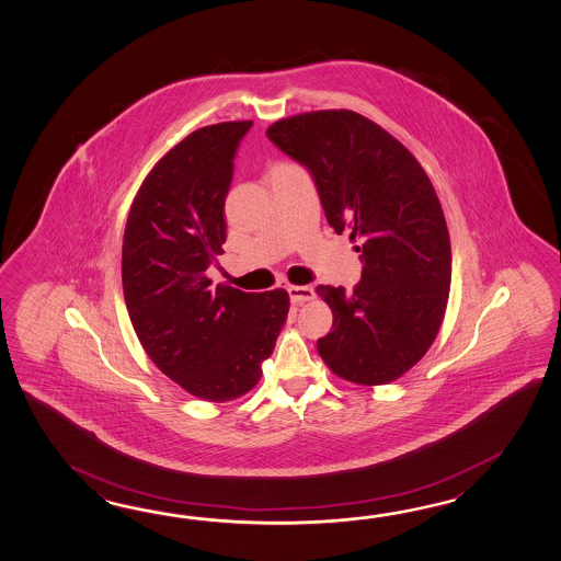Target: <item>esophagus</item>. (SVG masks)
<instances>
[{"instance_id":"esophagus-1","label":"esophagus","mask_w":561,"mask_h":561,"mask_svg":"<svg viewBox=\"0 0 561 561\" xmlns=\"http://www.w3.org/2000/svg\"><path fill=\"white\" fill-rule=\"evenodd\" d=\"M287 291H289V298L294 304H304V301H310L316 296V291H313V287L310 286H289L287 287Z\"/></svg>"}]
</instances>
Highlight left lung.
I'll list each match as a JSON object with an SVG mask.
<instances>
[{"instance_id":"left-lung-1","label":"left lung","mask_w":561,"mask_h":561,"mask_svg":"<svg viewBox=\"0 0 561 561\" xmlns=\"http://www.w3.org/2000/svg\"><path fill=\"white\" fill-rule=\"evenodd\" d=\"M267 137L301 162L336 233L360 241L352 291L318 286L334 324L318 340L332 373L364 387L409 373L435 342L450 289V239L421 162L382 126L354 111L277 121Z\"/></svg>"}]
</instances>
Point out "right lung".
I'll use <instances>...</instances> for the list:
<instances>
[{"label": "right lung", "instance_id": "right-lung-1", "mask_svg": "<svg viewBox=\"0 0 561 561\" xmlns=\"http://www.w3.org/2000/svg\"><path fill=\"white\" fill-rule=\"evenodd\" d=\"M251 125L203 126L169 150L138 188L123 239L126 310L142 348L209 402L239 399L260 382L289 311L282 287L248 294L211 287L205 274L224 253L225 197Z\"/></svg>", "mask_w": 561, "mask_h": 561}]
</instances>
